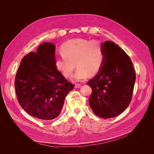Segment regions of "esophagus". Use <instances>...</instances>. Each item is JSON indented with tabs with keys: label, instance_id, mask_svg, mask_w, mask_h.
<instances>
[{
	"label": "esophagus",
	"instance_id": "esophagus-1",
	"mask_svg": "<svg viewBox=\"0 0 154 154\" xmlns=\"http://www.w3.org/2000/svg\"><path fill=\"white\" fill-rule=\"evenodd\" d=\"M81 87H82V85L79 84V83H76V84L75 85V88H80Z\"/></svg>",
	"mask_w": 154,
	"mask_h": 154
}]
</instances>
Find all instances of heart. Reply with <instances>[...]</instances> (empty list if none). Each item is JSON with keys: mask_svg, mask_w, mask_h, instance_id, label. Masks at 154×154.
<instances>
[{"mask_svg": "<svg viewBox=\"0 0 154 154\" xmlns=\"http://www.w3.org/2000/svg\"><path fill=\"white\" fill-rule=\"evenodd\" d=\"M60 52L62 55L55 60L56 67L64 76L71 78L76 64L78 67L74 76L75 81L84 80L88 74L94 75L105 62L103 48L97 40H70L62 45Z\"/></svg>", "mask_w": 154, "mask_h": 154, "instance_id": "heart-1", "label": "heart"}]
</instances>
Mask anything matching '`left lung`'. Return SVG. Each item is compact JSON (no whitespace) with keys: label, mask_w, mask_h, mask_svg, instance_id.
Wrapping results in <instances>:
<instances>
[{"label":"left lung","mask_w":154,"mask_h":154,"mask_svg":"<svg viewBox=\"0 0 154 154\" xmlns=\"http://www.w3.org/2000/svg\"><path fill=\"white\" fill-rule=\"evenodd\" d=\"M102 47L105 62L96 76L87 82L92 90L88 101L93 112L107 119L121 114L129 105L136 72L130 57L118 45L106 41Z\"/></svg>","instance_id":"left-lung-1"}]
</instances>
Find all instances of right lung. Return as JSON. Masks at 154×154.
<instances>
[{
  "mask_svg": "<svg viewBox=\"0 0 154 154\" xmlns=\"http://www.w3.org/2000/svg\"><path fill=\"white\" fill-rule=\"evenodd\" d=\"M55 65V45L42 44L22 58L15 79L18 103L26 112L44 121L57 118L74 88Z\"/></svg>",
  "mask_w": 154,
  "mask_h": 154,
  "instance_id": "add662e5",
  "label": "right lung"
}]
</instances>
